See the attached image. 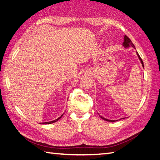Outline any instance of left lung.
Wrapping results in <instances>:
<instances>
[{
    "label": "left lung",
    "mask_w": 160,
    "mask_h": 160,
    "mask_svg": "<svg viewBox=\"0 0 160 160\" xmlns=\"http://www.w3.org/2000/svg\"><path fill=\"white\" fill-rule=\"evenodd\" d=\"M123 38H124V41H123V44H122V45H123V47H124V48H125V49H127V48H129L130 47H132L134 48V49H135V47L134 45H133V43H132V41H131V40L129 39V37H128L126 35H125V36H124V37H123ZM136 54H137V55L138 56V58H139V59L140 62H141V63H142V65L143 68H144V65H143V61H142V59H141V57H140V56L139 55L138 52L137 51H136ZM99 117H100L101 119H103V120H105V121H107V122H116V121H118V120H110V119H108L104 118L103 117H102V116H101L100 115H99Z\"/></svg>",
    "instance_id": "1"
}]
</instances>
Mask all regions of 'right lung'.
Returning a JSON list of instances; mask_svg holds the SVG:
<instances>
[{"label":"right lung","mask_w":160,"mask_h":160,"mask_svg":"<svg viewBox=\"0 0 160 160\" xmlns=\"http://www.w3.org/2000/svg\"><path fill=\"white\" fill-rule=\"evenodd\" d=\"M64 114V113H63ZM63 114H62L59 118H58L57 119H55V120H52V121H51V122H43V123H42V124H50V123H54V122H57L58 120H59L61 118H62V116L63 115Z\"/></svg>","instance_id":"right-lung-1"}]
</instances>
